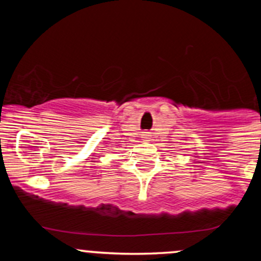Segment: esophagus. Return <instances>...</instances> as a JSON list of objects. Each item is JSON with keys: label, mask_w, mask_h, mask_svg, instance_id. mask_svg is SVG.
<instances>
[{"label": "esophagus", "mask_w": 261, "mask_h": 261, "mask_svg": "<svg viewBox=\"0 0 261 261\" xmlns=\"http://www.w3.org/2000/svg\"><path fill=\"white\" fill-rule=\"evenodd\" d=\"M145 139H146V136H145Z\"/></svg>", "instance_id": "esophagus-1"}]
</instances>
